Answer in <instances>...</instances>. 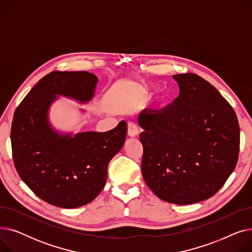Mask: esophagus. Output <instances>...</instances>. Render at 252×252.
I'll return each instance as SVG.
<instances>
[{"instance_id": "1", "label": "esophagus", "mask_w": 252, "mask_h": 252, "mask_svg": "<svg viewBox=\"0 0 252 252\" xmlns=\"http://www.w3.org/2000/svg\"><path fill=\"white\" fill-rule=\"evenodd\" d=\"M138 133L139 131H138V127H137L136 124L129 122L127 124V136L134 138V137L138 136Z\"/></svg>"}]
</instances>
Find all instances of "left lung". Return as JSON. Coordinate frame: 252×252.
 <instances>
[{"label":"left lung","instance_id":"left-lung-1","mask_svg":"<svg viewBox=\"0 0 252 252\" xmlns=\"http://www.w3.org/2000/svg\"><path fill=\"white\" fill-rule=\"evenodd\" d=\"M180 95L159 111H143L142 175L161 200L193 204L214 196L238 161L240 127L220 92L195 73L175 74Z\"/></svg>","mask_w":252,"mask_h":252}]
</instances>
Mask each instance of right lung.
Instances as JSON below:
<instances>
[{
    "label": "right lung",
    "instance_id": "add662e5",
    "mask_svg": "<svg viewBox=\"0 0 252 252\" xmlns=\"http://www.w3.org/2000/svg\"><path fill=\"white\" fill-rule=\"evenodd\" d=\"M98 77L88 71H52L16 108L11 126L12 156L21 180L42 200L62 208L86 205L99 195L111 158L126 141V123L97 133L60 136L48 123L55 95L81 102L94 96Z\"/></svg>",
    "mask_w": 252,
    "mask_h": 252
}]
</instances>
